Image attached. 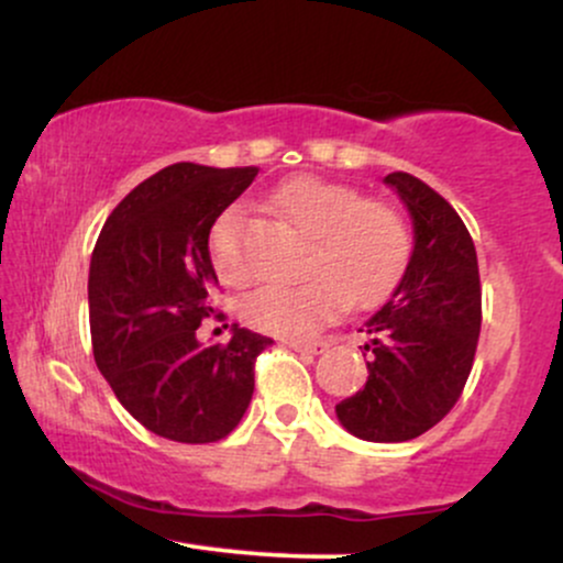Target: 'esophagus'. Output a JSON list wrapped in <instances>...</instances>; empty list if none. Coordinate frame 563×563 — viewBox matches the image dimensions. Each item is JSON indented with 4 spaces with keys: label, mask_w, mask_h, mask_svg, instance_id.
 Wrapping results in <instances>:
<instances>
[{
    "label": "esophagus",
    "mask_w": 563,
    "mask_h": 563,
    "mask_svg": "<svg viewBox=\"0 0 563 563\" xmlns=\"http://www.w3.org/2000/svg\"><path fill=\"white\" fill-rule=\"evenodd\" d=\"M286 344H288L290 349H296V352H307V354H320V352H325V349H328V341H322V339H314V341L288 339Z\"/></svg>",
    "instance_id": "1"
}]
</instances>
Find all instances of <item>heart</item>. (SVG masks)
Instances as JSON below:
<instances>
[{
  "mask_svg": "<svg viewBox=\"0 0 563 563\" xmlns=\"http://www.w3.org/2000/svg\"><path fill=\"white\" fill-rule=\"evenodd\" d=\"M277 214L309 235L303 256L307 277L273 283L245 296L241 312L249 325L283 339H309L339 318L349 299L371 307L391 294L410 262L405 217L357 187L318 177L290 179L273 196ZM217 275L230 286L245 280L241 260V211L228 209L209 232Z\"/></svg>",
  "mask_w": 563,
  "mask_h": 563,
  "instance_id": "heart-1",
  "label": "heart"
}]
</instances>
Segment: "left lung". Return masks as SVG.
Masks as SVG:
<instances>
[{"mask_svg":"<svg viewBox=\"0 0 563 563\" xmlns=\"http://www.w3.org/2000/svg\"><path fill=\"white\" fill-rule=\"evenodd\" d=\"M410 209L416 249L391 299L365 322V386L335 405L365 442H407L437 426L461 399L482 328L476 249L457 211L407 172L384 177Z\"/></svg>","mask_w":563,"mask_h":563,"instance_id":"8db88e82","label":"left lung"}]
</instances>
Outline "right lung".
<instances>
[{"mask_svg": "<svg viewBox=\"0 0 563 563\" xmlns=\"http://www.w3.org/2000/svg\"><path fill=\"white\" fill-rule=\"evenodd\" d=\"M256 166L172 164L134 187L108 217L89 264L95 363L119 402L153 434L219 442L254 394V363L273 341L232 328L200 346V320L217 312L209 232L254 183Z\"/></svg>", "mask_w": 563, "mask_h": 563, "instance_id": "right-lung-1", "label": "right lung"}]
</instances>
